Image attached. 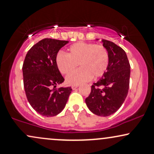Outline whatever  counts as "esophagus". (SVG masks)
Returning a JSON list of instances; mask_svg holds the SVG:
<instances>
[{
  "label": "esophagus",
  "instance_id": "1",
  "mask_svg": "<svg viewBox=\"0 0 154 154\" xmlns=\"http://www.w3.org/2000/svg\"><path fill=\"white\" fill-rule=\"evenodd\" d=\"M78 88V85H72V90H75L76 88Z\"/></svg>",
  "mask_w": 154,
  "mask_h": 154
}]
</instances>
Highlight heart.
Listing matches in <instances>:
<instances>
[{"label": "heart", "mask_w": 154, "mask_h": 154, "mask_svg": "<svg viewBox=\"0 0 154 154\" xmlns=\"http://www.w3.org/2000/svg\"><path fill=\"white\" fill-rule=\"evenodd\" d=\"M109 62V53L103 45L79 42L69 48L68 54L59 51L56 63L63 75L71 72L77 65L81 68L69 74L66 82L71 85H78L93 78L102 77L107 70Z\"/></svg>", "instance_id": "1"}]
</instances>
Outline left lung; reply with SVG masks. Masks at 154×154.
I'll list each match as a JSON object with an SVG mask.
<instances>
[{"label":"left lung","mask_w":154,"mask_h":154,"mask_svg":"<svg viewBox=\"0 0 154 154\" xmlns=\"http://www.w3.org/2000/svg\"><path fill=\"white\" fill-rule=\"evenodd\" d=\"M98 40V39H97ZM109 53L107 71L91 86L85 103L93 114L108 116L121 107L128 93L130 65L125 51L113 42L102 40Z\"/></svg>","instance_id":"1"}]
</instances>
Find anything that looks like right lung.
Returning a JSON list of instances; mask_svg holds the SVG:
<instances>
[{"label":"right lung","instance_id":"obj_1","mask_svg":"<svg viewBox=\"0 0 154 154\" xmlns=\"http://www.w3.org/2000/svg\"><path fill=\"white\" fill-rule=\"evenodd\" d=\"M69 41L45 38L29 49L22 66L24 88L31 106L40 115L54 116L64 109L71 87H61L64 79L56 63L60 49Z\"/></svg>","mask_w":154,"mask_h":154}]
</instances>
